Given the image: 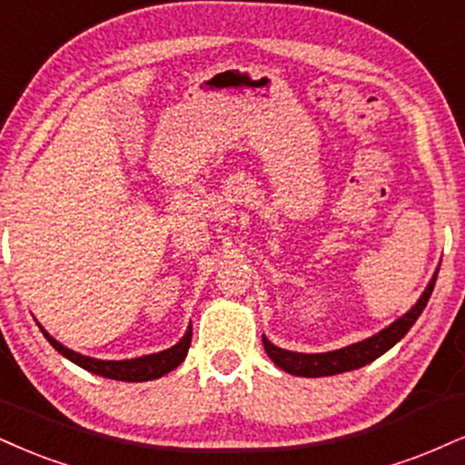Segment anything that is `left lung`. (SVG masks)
Wrapping results in <instances>:
<instances>
[{"instance_id": "8db88e82", "label": "left lung", "mask_w": 465, "mask_h": 465, "mask_svg": "<svg viewBox=\"0 0 465 465\" xmlns=\"http://www.w3.org/2000/svg\"><path fill=\"white\" fill-rule=\"evenodd\" d=\"M440 268H435L433 277H430L429 286L424 288L420 299L416 301V305H411L410 312H405L401 318H396L392 324L381 329L379 333L371 335V338L361 340V342L349 344L344 349L327 351V353H296V351L279 349L262 335V342H264L266 355L275 361V366L282 368L294 377H329V374H340L355 371V368L366 366L381 357L385 351H390L396 342H401L402 335L411 329V324L418 321V316L422 314V310L427 307L430 292L435 288V279H438Z\"/></svg>"}]
</instances>
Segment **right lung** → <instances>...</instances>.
Here are the masks:
<instances>
[{
    "mask_svg": "<svg viewBox=\"0 0 465 465\" xmlns=\"http://www.w3.org/2000/svg\"><path fill=\"white\" fill-rule=\"evenodd\" d=\"M38 327H41L45 338L49 340V344H52L60 355L66 357V360L73 363H77L84 371L99 374V377L105 379H114V381H153V379L164 377V374L175 371L179 363L186 360L190 340H193V324H190L186 333H183V338L179 340L177 344H173L171 349L166 351H160V353L132 357V360H97V357L75 353L69 346L58 342L54 335L45 331L41 322H38Z\"/></svg>",
    "mask_w": 465,
    "mask_h": 465,
    "instance_id": "1",
    "label": "right lung"
}]
</instances>
